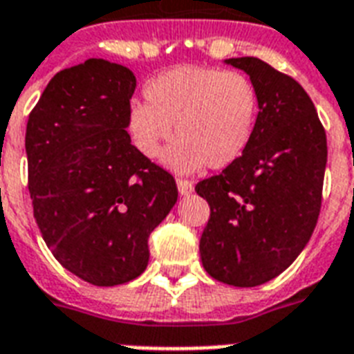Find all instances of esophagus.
Wrapping results in <instances>:
<instances>
[{
    "mask_svg": "<svg viewBox=\"0 0 354 354\" xmlns=\"http://www.w3.org/2000/svg\"><path fill=\"white\" fill-rule=\"evenodd\" d=\"M177 188H179L180 196H188V194L194 192V185H192L190 180L185 179H177Z\"/></svg>",
    "mask_w": 354,
    "mask_h": 354,
    "instance_id": "obj_1",
    "label": "esophagus"
}]
</instances>
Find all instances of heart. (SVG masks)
Wrapping results in <instances>:
<instances>
[{
	"label": "heart",
	"mask_w": 354,
	"mask_h": 354,
	"mask_svg": "<svg viewBox=\"0 0 354 354\" xmlns=\"http://www.w3.org/2000/svg\"><path fill=\"white\" fill-rule=\"evenodd\" d=\"M146 105L127 112L129 138L144 158L155 160L171 140L164 162L177 174L205 166L221 169L248 151L259 118V92L240 72L177 66L144 86Z\"/></svg>",
	"instance_id": "b5f03b06"
}]
</instances>
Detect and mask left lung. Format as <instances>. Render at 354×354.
Listing matches in <instances>:
<instances>
[{
	"mask_svg": "<svg viewBox=\"0 0 354 354\" xmlns=\"http://www.w3.org/2000/svg\"><path fill=\"white\" fill-rule=\"evenodd\" d=\"M225 62L257 86L259 118L248 151L196 185L210 207L199 253L216 281L251 288L281 275L310 240L322 208L327 136L295 79L257 57Z\"/></svg>",
	"mask_w": 354,
	"mask_h": 354,
	"instance_id": "8db88e82",
	"label": "left lung"
}]
</instances>
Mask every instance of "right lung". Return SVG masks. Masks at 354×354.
Wrapping results in <instances>:
<instances>
[{
  "label": "right lung",
  "mask_w": 354,
  "mask_h": 354,
  "mask_svg": "<svg viewBox=\"0 0 354 354\" xmlns=\"http://www.w3.org/2000/svg\"><path fill=\"white\" fill-rule=\"evenodd\" d=\"M134 88L129 68L88 59L49 81L27 122L38 229L55 259L94 286L144 273L149 234L177 203L174 175L125 131Z\"/></svg>",
  "instance_id": "right-lung-1"
}]
</instances>
